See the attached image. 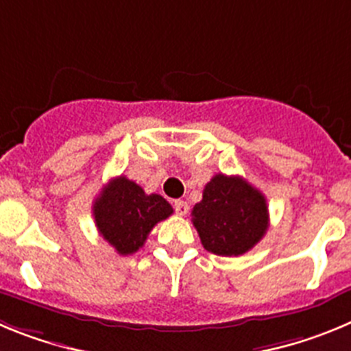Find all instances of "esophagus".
Returning a JSON list of instances; mask_svg holds the SVG:
<instances>
[{
    "instance_id": "obj_1",
    "label": "esophagus",
    "mask_w": 351,
    "mask_h": 351,
    "mask_svg": "<svg viewBox=\"0 0 351 351\" xmlns=\"http://www.w3.org/2000/svg\"><path fill=\"white\" fill-rule=\"evenodd\" d=\"M173 209H176V213H178L179 216H184L190 207H188V204H186L184 200H176V202H173Z\"/></svg>"
}]
</instances>
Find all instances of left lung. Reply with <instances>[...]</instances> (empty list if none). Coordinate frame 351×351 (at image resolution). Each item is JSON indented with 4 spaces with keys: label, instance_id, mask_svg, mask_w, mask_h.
Segmentation results:
<instances>
[{
    "label": "left lung",
    "instance_id": "obj_1",
    "mask_svg": "<svg viewBox=\"0 0 351 351\" xmlns=\"http://www.w3.org/2000/svg\"><path fill=\"white\" fill-rule=\"evenodd\" d=\"M191 221L207 251L244 255L267 232V200L243 178L216 173L204 188L202 200L195 204Z\"/></svg>",
    "mask_w": 351,
    "mask_h": 351
}]
</instances>
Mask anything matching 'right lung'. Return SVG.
Here are the masks:
<instances>
[{
  "label": "right lung",
  "mask_w": 351,
  "mask_h": 351,
  "mask_svg": "<svg viewBox=\"0 0 351 351\" xmlns=\"http://www.w3.org/2000/svg\"><path fill=\"white\" fill-rule=\"evenodd\" d=\"M172 213V206L161 195H145L125 176L108 182L93 206L96 228L119 255L141 250L153 226Z\"/></svg>",
  "instance_id": "right-lung-1"
}]
</instances>
